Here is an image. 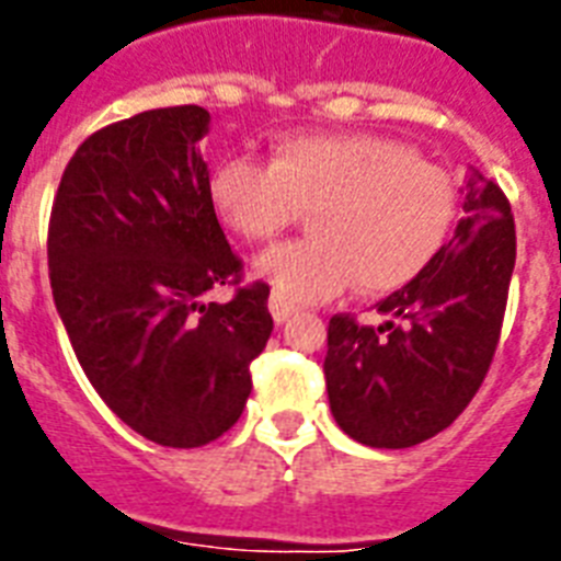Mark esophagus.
I'll return each mask as SVG.
<instances>
[{"label": "esophagus", "mask_w": 561, "mask_h": 561, "mask_svg": "<svg viewBox=\"0 0 561 561\" xmlns=\"http://www.w3.org/2000/svg\"><path fill=\"white\" fill-rule=\"evenodd\" d=\"M267 308H271V314H273V320H276V323H285L288 317L297 314V306H294V302H288L285 297H279L276 290L271 294V302H267Z\"/></svg>", "instance_id": "obj_1"}]
</instances>
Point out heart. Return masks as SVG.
Returning <instances> with one entry per match:
<instances>
[{
  "mask_svg": "<svg viewBox=\"0 0 561 561\" xmlns=\"http://www.w3.org/2000/svg\"><path fill=\"white\" fill-rule=\"evenodd\" d=\"M209 197L244 241H271L311 211V238L255 264L290 302H323L352 279L392 294L434 264L457 224L454 178L399 139L288 136L271 162L232 153L211 169Z\"/></svg>",
  "mask_w": 561,
  "mask_h": 561,
  "instance_id": "b5f03b06",
  "label": "heart"
}]
</instances>
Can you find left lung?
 Listing matches in <instances>:
<instances>
[{
  "label": "left lung",
  "mask_w": 561,
  "mask_h": 561,
  "mask_svg": "<svg viewBox=\"0 0 561 561\" xmlns=\"http://www.w3.org/2000/svg\"><path fill=\"white\" fill-rule=\"evenodd\" d=\"M462 209L434 264L378 302L387 323L329 320V404L358 443H425L469 408L492 367L515 267V220L504 188L480 174L469 180Z\"/></svg>",
  "instance_id": "obj_1"
}]
</instances>
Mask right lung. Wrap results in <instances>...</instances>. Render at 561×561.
Returning <instances> with one entry per match:
<instances>
[{
  "label": "right lung",
  "instance_id": "1",
  "mask_svg": "<svg viewBox=\"0 0 561 561\" xmlns=\"http://www.w3.org/2000/svg\"><path fill=\"white\" fill-rule=\"evenodd\" d=\"M209 113L148 110L72 153L48 218V279L75 358L104 404L165 448L236 425L273 332L271 288L244 285L197 148ZM229 284L233 299L203 304Z\"/></svg>",
  "mask_w": 561,
  "mask_h": 561
}]
</instances>
